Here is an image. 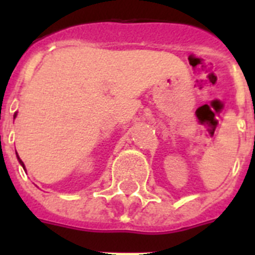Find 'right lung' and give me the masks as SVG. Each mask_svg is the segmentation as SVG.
<instances>
[{
    "label": "right lung",
    "mask_w": 255,
    "mask_h": 255,
    "mask_svg": "<svg viewBox=\"0 0 255 255\" xmlns=\"http://www.w3.org/2000/svg\"><path fill=\"white\" fill-rule=\"evenodd\" d=\"M15 116H16V114H15ZM13 119H15V117H13ZM16 155H17V153H16ZM17 159H19V162H20V164H21V166H22V168H24V170H25V166H24V163H22L21 159L19 158V155H17Z\"/></svg>",
    "instance_id": "1"
}]
</instances>
